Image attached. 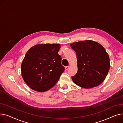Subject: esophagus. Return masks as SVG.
Returning <instances> with one entry per match:
<instances>
[{
  "mask_svg": "<svg viewBox=\"0 0 123 123\" xmlns=\"http://www.w3.org/2000/svg\"><path fill=\"white\" fill-rule=\"evenodd\" d=\"M69 68V66H68V67H66V68H65V69H66V70H68Z\"/></svg>",
  "mask_w": 123,
  "mask_h": 123,
  "instance_id": "obj_1",
  "label": "esophagus"
}]
</instances>
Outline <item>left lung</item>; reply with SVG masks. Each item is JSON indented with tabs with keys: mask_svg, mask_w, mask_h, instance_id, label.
<instances>
[{
	"mask_svg": "<svg viewBox=\"0 0 123 123\" xmlns=\"http://www.w3.org/2000/svg\"><path fill=\"white\" fill-rule=\"evenodd\" d=\"M76 54L78 70L72 80L84 88L102 83L110 68L109 56L104 47L91 40L79 41L70 45Z\"/></svg>",
	"mask_w": 123,
	"mask_h": 123,
	"instance_id": "left-lung-1",
	"label": "left lung"
}]
</instances>
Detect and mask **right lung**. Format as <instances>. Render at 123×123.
Returning <instances> with one entry per match:
<instances>
[{"mask_svg": "<svg viewBox=\"0 0 123 123\" xmlns=\"http://www.w3.org/2000/svg\"><path fill=\"white\" fill-rule=\"evenodd\" d=\"M59 44H38L28 50L21 64V74L32 89L45 92L59 80L64 68L58 54Z\"/></svg>", "mask_w": 123, "mask_h": 123, "instance_id": "obj_1", "label": "right lung"}]
</instances>
